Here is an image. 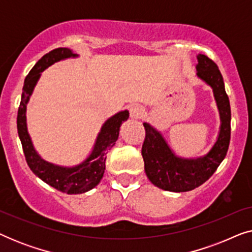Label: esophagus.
<instances>
[{
  "label": "esophagus",
  "instance_id": "34e87169",
  "mask_svg": "<svg viewBox=\"0 0 252 252\" xmlns=\"http://www.w3.org/2000/svg\"><path fill=\"white\" fill-rule=\"evenodd\" d=\"M128 110H129V115L132 118H140L143 113L142 106L139 104H130Z\"/></svg>",
  "mask_w": 252,
  "mask_h": 252
}]
</instances>
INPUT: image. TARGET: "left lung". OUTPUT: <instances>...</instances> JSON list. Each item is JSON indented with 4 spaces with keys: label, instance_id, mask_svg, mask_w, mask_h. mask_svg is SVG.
<instances>
[{
    "label": "left lung",
    "instance_id": "obj_1",
    "mask_svg": "<svg viewBox=\"0 0 252 252\" xmlns=\"http://www.w3.org/2000/svg\"><path fill=\"white\" fill-rule=\"evenodd\" d=\"M198 79L212 88L220 116L217 140L209 153L195 158L175 155L163 134L150 124L143 123L146 139L142 146L144 171L151 184L167 191L184 192L197 188L215 173L226 157L230 140V105L222 75L215 62L205 55H197Z\"/></svg>",
    "mask_w": 252,
    "mask_h": 252
}]
</instances>
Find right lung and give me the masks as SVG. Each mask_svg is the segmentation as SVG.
I'll use <instances>...</instances> for the list:
<instances>
[{"mask_svg": "<svg viewBox=\"0 0 252 252\" xmlns=\"http://www.w3.org/2000/svg\"><path fill=\"white\" fill-rule=\"evenodd\" d=\"M78 54L68 48H57L44 55L25 78L23 87L22 101L17 116V129L22 142L24 155L29 166L36 177L51 187L65 194L75 195L89 191L99 184L105 170L106 153L115 146L118 140L119 129L122 124L128 119L129 113L127 110L119 111L106 120L101 127L96 137L94 147L85 160L74 166H63L44 160L37 153L31 139L26 122L27 103L30 102L34 88L39 81L41 73L56 63V62L77 58Z\"/></svg>", "mask_w": 252, "mask_h": 252, "instance_id": "add662e5", "label": "right lung"}]
</instances>
